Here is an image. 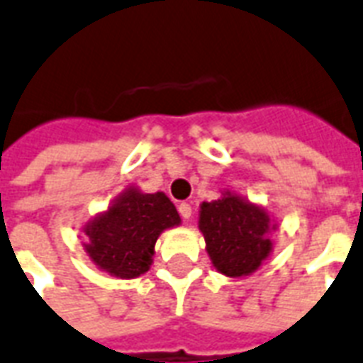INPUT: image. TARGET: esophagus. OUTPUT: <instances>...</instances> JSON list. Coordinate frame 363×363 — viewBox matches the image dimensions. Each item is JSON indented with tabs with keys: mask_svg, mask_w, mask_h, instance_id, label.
Returning <instances> with one entry per match:
<instances>
[{
	"mask_svg": "<svg viewBox=\"0 0 363 363\" xmlns=\"http://www.w3.org/2000/svg\"><path fill=\"white\" fill-rule=\"evenodd\" d=\"M179 213H181V217L182 218H190L192 217V207H190V203H181V206H179Z\"/></svg>",
	"mask_w": 363,
	"mask_h": 363,
	"instance_id": "obj_1",
	"label": "esophagus"
}]
</instances>
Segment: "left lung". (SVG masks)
<instances>
[{
    "label": "left lung",
    "instance_id": "1",
    "mask_svg": "<svg viewBox=\"0 0 363 363\" xmlns=\"http://www.w3.org/2000/svg\"><path fill=\"white\" fill-rule=\"evenodd\" d=\"M198 228L213 268L226 278H245L272 255L278 223L262 206L225 188L220 198L200 203Z\"/></svg>",
    "mask_w": 363,
    "mask_h": 363
}]
</instances>
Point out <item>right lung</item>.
Listing matches in <instances>:
<instances>
[{
	"label": "right lung",
	"mask_w": 363,
	"mask_h": 363,
	"mask_svg": "<svg viewBox=\"0 0 363 363\" xmlns=\"http://www.w3.org/2000/svg\"><path fill=\"white\" fill-rule=\"evenodd\" d=\"M179 225V211L165 194L127 186L85 223L82 245L99 270L118 280H133L150 270L160 234Z\"/></svg>",
	"instance_id": "right-lung-1"
}]
</instances>
